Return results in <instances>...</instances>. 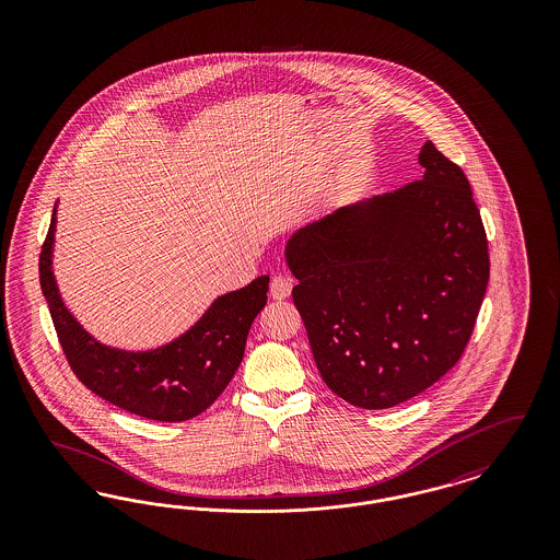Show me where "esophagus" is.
I'll return each mask as SVG.
<instances>
[{"label":"esophagus","instance_id":"esophagus-1","mask_svg":"<svg viewBox=\"0 0 560 560\" xmlns=\"http://www.w3.org/2000/svg\"><path fill=\"white\" fill-rule=\"evenodd\" d=\"M293 279L285 275H275L270 281V298L272 300H285L292 293Z\"/></svg>","mask_w":560,"mask_h":560}]
</instances>
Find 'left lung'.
<instances>
[{
	"mask_svg": "<svg viewBox=\"0 0 560 560\" xmlns=\"http://www.w3.org/2000/svg\"><path fill=\"white\" fill-rule=\"evenodd\" d=\"M418 161L420 180L327 213L285 247L320 377L363 409L395 407L452 370L489 281L464 170L430 140Z\"/></svg>",
	"mask_w": 560,
	"mask_h": 560,
	"instance_id": "obj_1",
	"label": "left lung"
}]
</instances>
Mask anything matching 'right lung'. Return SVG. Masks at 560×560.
I'll list each match as a JSON object with an SVG mask.
<instances>
[{
  "instance_id": "right-lung-1",
  "label": "right lung",
  "mask_w": 560,
  "mask_h": 560,
  "mask_svg": "<svg viewBox=\"0 0 560 560\" xmlns=\"http://www.w3.org/2000/svg\"><path fill=\"white\" fill-rule=\"evenodd\" d=\"M54 222L39 254V283L60 348L81 384L130 413L185 422L222 395L240 368L249 327L267 304L268 277L218 298L185 336L149 352L98 345L65 308L52 277Z\"/></svg>"
}]
</instances>
